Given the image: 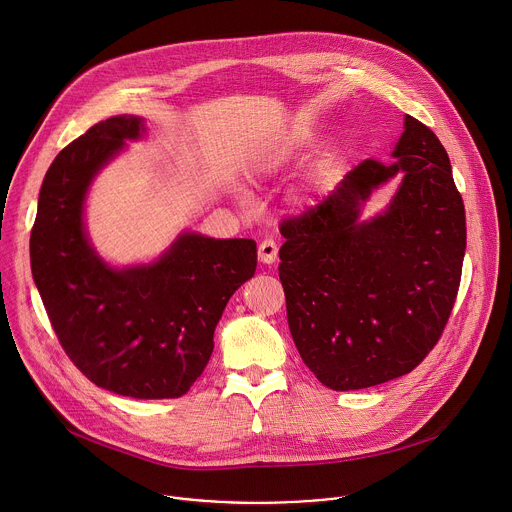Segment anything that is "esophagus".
<instances>
[{
    "instance_id": "1",
    "label": "esophagus",
    "mask_w": 512,
    "mask_h": 512,
    "mask_svg": "<svg viewBox=\"0 0 512 512\" xmlns=\"http://www.w3.org/2000/svg\"><path fill=\"white\" fill-rule=\"evenodd\" d=\"M259 259L265 265L275 263V259H277V243L273 239H265V241L259 243Z\"/></svg>"
}]
</instances>
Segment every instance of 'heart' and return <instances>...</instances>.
<instances>
[{"instance_id": "heart-1", "label": "heart", "mask_w": 512, "mask_h": 512, "mask_svg": "<svg viewBox=\"0 0 512 512\" xmlns=\"http://www.w3.org/2000/svg\"><path fill=\"white\" fill-rule=\"evenodd\" d=\"M302 145H306V141H304L302 137H294V139H291V141L287 143V148H285L281 154H275V156H273V166L281 164V162L291 154V150H300ZM300 200H308V196H302Z\"/></svg>"}]
</instances>
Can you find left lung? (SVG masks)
<instances>
[{"instance_id":"1","label":"left lung","mask_w":512,"mask_h":512,"mask_svg":"<svg viewBox=\"0 0 512 512\" xmlns=\"http://www.w3.org/2000/svg\"><path fill=\"white\" fill-rule=\"evenodd\" d=\"M393 162L364 160L332 194L279 231L287 324L316 379L367 389L411 373L440 340L466 251V214L448 152L405 115ZM395 175L400 188L369 222L359 212Z\"/></svg>"}]
</instances>
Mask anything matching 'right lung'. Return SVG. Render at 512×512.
<instances>
[{
  "label": "right lung",
  "mask_w": 512,
  "mask_h": 512,
  "mask_svg": "<svg viewBox=\"0 0 512 512\" xmlns=\"http://www.w3.org/2000/svg\"><path fill=\"white\" fill-rule=\"evenodd\" d=\"M143 133L141 117H109L54 158L30 261L50 324L89 381L123 397L176 399L202 375L227 302L253 277L257 243L184 231L148 265L105 263L85 231L87 192Z\"/></svg>",
  "instance_id": "obj_1"
}]
</instances>
